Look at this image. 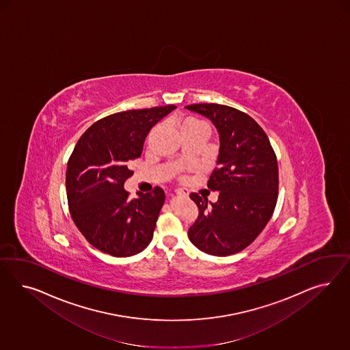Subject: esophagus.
<instances>
[{"mask_svg":"<svg viewBox=\"0 0 350 350\" xmlns=\"http://www.w3.org/2000/svg\"><path fill=\"white\" fill-rule=\"evenodd\" d=\"M176 195H177V196H183V198H186V196L189 195V192L186 190H183V189H178V190L176 191Z\"/></svg>","mask_w":350,"mask_h":350,"instance_id":"obj_1","label":"esophagus"}]
</instances>
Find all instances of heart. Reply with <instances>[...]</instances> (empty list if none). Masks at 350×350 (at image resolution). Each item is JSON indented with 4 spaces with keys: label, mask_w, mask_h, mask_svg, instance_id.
<instances>
[{
    "label": "heart",
    "mask_w": 350,
    "mask_h": 350,
    "mask_svg": "<svg viewBox=\"0 0 350 350\" xmlns=\"http://www.w3.org/2000/svg\"><path fill=\"white\" fill-rule=\"evenodd\" d=\"M180 131L182 132H186V131H206V132H209V128L199 119L186 118L180 124Z\"/></svg>",
    "instance_id": "heart-1"
}]
</instances>
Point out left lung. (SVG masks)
<instances>
[{
	"label": "left lung",
	"mask_w": 350,
	"mask_h": 350,
	"mask_svg": "<svg viewBox=\"0 0 350 350\" xmlns=\"http://www.w3.org/2000/svg\"><path fill=\"white\" fill-rule=\"evenodd\" d=\"M212 120L219 135L217 168L208 180L218 202L191 193L199 217L189 239L199 250L217 256L244 250L271 219L278 193V165L265 131L243 111L219 104L185 106Z\"/></svg>",
	"instance_id": "8db88e82"
}]
</instances>
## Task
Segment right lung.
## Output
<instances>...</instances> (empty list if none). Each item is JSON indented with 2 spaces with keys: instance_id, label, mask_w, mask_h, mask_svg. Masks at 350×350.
<instances>
[{
  "instance_id": "right-lung-1",
  "label": "right lung",
  "mask_w": 350,
  "mask_h": 350,
  "mask_svg": "<svg viewBox=\"0 0 350 350\" xmlns=\"http://www.w3.org/2000/svg\"><path fill=\"white\" fill-rule=\"evenodd\" d=\"M176 106L128 110L97 120L78 139L66 167L70 215L85 240L106 254L141 253L151 240L165 193L160 187L129 199L124 182L150 129Z\"/></svg>"
}]
</instances>
